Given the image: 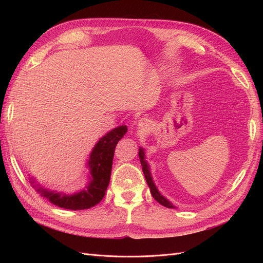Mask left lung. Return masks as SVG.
Returning <instances> with one entry per match:
<instances>
[{"instance_id":"1","label":"left lung","mask_w":263,"mask_h":263,"mask_svg":"<svg viewBox=\"0 0 263 263\" xmlns=\"http://www.w3.org/2000/svg\"><path fill=\"white\" fill-rule=\"evenodd\" d=\"M144 155H145L144 151H142L141 149H139V158H140V163H141V165H142V172H144L146 181H147V184H148V186L150 187L151 195L154 196V198H155V200H156L158 203H160L161 205L165 206V208H169V209L173 208L172 204H171L168 200H165V198H164L160 193L158 192V190H157V187L155 186L154 182H153V179H151V176H150V172H149V169H148L147 162L144 160V158H145Z\"/></svg>"}]
</instances>
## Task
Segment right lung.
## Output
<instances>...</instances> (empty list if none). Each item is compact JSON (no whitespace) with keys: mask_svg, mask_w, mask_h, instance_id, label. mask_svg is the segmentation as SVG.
I'll list each match as a JSON object with an SVG mask.
<instances>
[{"mask_svg":"<svg viewBox=\"0 0 263 263\" xmlns=\"http://www.w3.org/2000/svg\"><path fill=\"white\" fill-rule=\"evenodd\" d=\"M126 132V126H119L106 134V136L101 138L95 145L89 161L92 180L82 192L73 195H61L48 192L42 187L37 190L38 192L42 193V196L48 198L52 204L66 210H86L99 204L104 197L105 191L108 186L115 147Z\"/></svg>","mask_w":263,"mask_h":263,"instance_id":"1","label":"right lung"}]
</instances>
